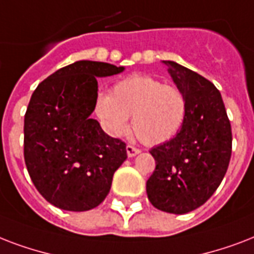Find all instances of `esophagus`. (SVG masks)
<instances>
[{
    "mask_svg": "<svg viewBox=\"0 0 254 254\" xmlns=\"http://www.w3.org/2000/svg\"><path fill=\"white\" fill-rule=\"evenodd\" d=\"M126 151H127V155H128L129 158H132V156H135V155H137L139 152H140V149L136 148L135 145H131V144H128L127 147H126Z\"/></svg>",
    "mask_w": 254,
    "mask_h": 254,
    "instance_id": "esophagus-1",
    "label": "esophagus"
}]
</instances>
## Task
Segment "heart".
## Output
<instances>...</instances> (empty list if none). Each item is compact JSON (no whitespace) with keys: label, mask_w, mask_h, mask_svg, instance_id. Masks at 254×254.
<instances>
[{"label":"heart","mask_w":254,"mask_h":254,"mask_svg":"<svg viewBox=\"0 0 254 254\" xmlns=\"http://www.w3.org/2000/svg\"><path fill=\"white\" fill-rule=\"evenodd\" d=\"M95 111L106 131L122 136L132 128L145 145L162 144L180 131L187 115L186 96L179 88L149 75L133 74L118 80L110 95H99Z\"/></svg>","instance_id":"heart-1"}]
</instances>
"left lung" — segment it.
<instances>
[{
  "label": "left lung",
  "mask_w": 254,
  "mask_h": 254,
  "mask_svg": "<svg viewBox=\"0 0 254 254\" xmlns=\"http://www.w3.org/2000/svg\"><path fill=\"white\" fill-rule=\"evenodd\" d=\"M163 64L186 96L187 115L175 137L149 151L156 167L147 194L155 208L183 215L207 201L227 174L232 128L215 84L176 62Z\"/></svg>",
  "instance_id": "obj_1"
}]
</instances>
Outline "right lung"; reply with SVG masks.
I'll use <instances>...</instances> for the list:
<instances>
[{"mask_svg": "<svg viewBox=\"0 0 254 254\" xmlns=\"http://www.w3.org/2000/svg\"><path fill=\"white\" fill-rule=\"evenodd\" d=\"M122 71L105 62L78 61L47 76L31 95L23 125L25 163L39 193L61 209L98 207L127 159L125 141L109 136L90 117L96 76Z\"/></svg>", "mask_w": 254, "mask_h": 254, "instance_id": "add662e5", "label": "right lung"}]
</instances>
